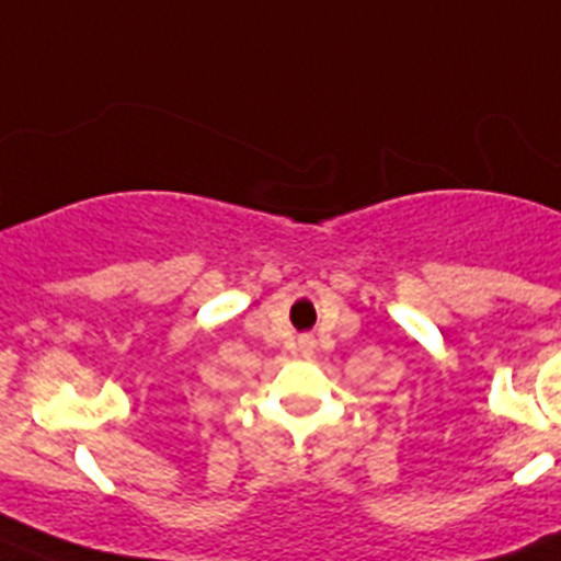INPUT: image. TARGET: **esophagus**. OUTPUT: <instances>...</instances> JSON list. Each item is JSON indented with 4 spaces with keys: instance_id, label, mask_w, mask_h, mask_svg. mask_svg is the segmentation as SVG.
<instances>
[{
    "instance_id": "1",
    "label": "esophagus",
    "mask_w": 561,
    "mask_h": 561,
    "mask_svg": "<svg viewBox=\"0 0 561 561\" xmlns=\"http://www.w3.org/2000/svg\"><path fill=\"white\" fill-rule=\"evenodd\" d=\"M299 350L305 357L312 355V350H316V341H312V335H299Z\"/></svg>"
}]
</instances>
